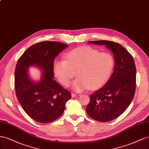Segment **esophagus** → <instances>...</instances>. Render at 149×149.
<instances>
[{
  "mask_svg": "<svg viewBox=\"0 0 149 149\" xmlns=\"http://www.w3.org/2000/svg\"><path fill=\"white\" fill-rule=\"evenodd\" d=\"M77 97V95H76L75 93H72V98H74V97Z\"/></svg>",
  "mask_w": 149,
  "mask_h": 149,
  "instance_id": "esophagus-1",
  "label": "esophagus"
}]
</instances>
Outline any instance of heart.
<instances>
[{
  "label": "heart",
  "instance_id": "heart-1",
  "mask_svg": "<svg viewBox=\"0 0 149 149\" xmlns=\"http://www.w3.org/2000/svg\"><path fill=\"white\" fill-rule=\"evenodd\" d=\"M114 67V59L107 52H99L88 47L72 50L54 63V72L57 78L67 86L75 75L79 77L72 82L76 92H82L91 87L96 89L108 81Z\"/></svg>",
  "mask_w": 149,
  "mask_h": 149
}]
</instances>
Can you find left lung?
Returning <instances> with one entry per match:
<instances>
[{
	"label": "left lung",
	"mask_w": 149,
	"mask_h": 149,
	"mask_svg": "<svg viewBox=\"0 0 149 149\" xmlns=\"http://www.w3.org/2000/svg\"><path fill=\"white\" fill-rule=\"evenodd\" d=\"M105 45L113 54V72L105 86L91 95L87 114L95 120H112L125 112L132 100L136 86V68L132 56L124 47L108 40L89 41Z\"/></svg>",
	"instance_id": "8db88e82"
}]
</instances>
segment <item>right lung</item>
<instances>
[{"label": "right lung", "mask_w": 149, "mask_h": 149, "mask_svg": "<svg viewBox=\"0 0 149 149\" xmlns=\"http://www.w3.org/2000/svg\"><path fill=\"white\" fill-rule=\"evenodd\" d=\"M69 46L54 41H44L32 45L22 55L15 70L16 95L29 116L36 121L47 124L60 117L71 93L54 79V61ZM36 66L42 72L39 81H33L28 69Z\"/></svg>", "instance_id": "add662e5"}]
</instances>
